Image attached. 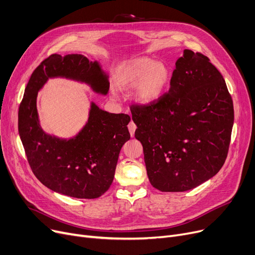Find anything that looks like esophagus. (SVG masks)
<instances>
[{"label":"esophagus","mask_w":255,"mask_h":255,"mask_svg":"<svg viewBox=\"0 0 255 255\" xmlns=\"http://www.w3.org/2000/svg\"><path fill=\"white\" fill-rule=\"evenodd\" d=\"M128 129H129V132H130V135L134 136V132H135V129H136L135 123H133L131 121V122L128 124Z\"/></svg>","instance_id":"34e87169"}]
</instances>
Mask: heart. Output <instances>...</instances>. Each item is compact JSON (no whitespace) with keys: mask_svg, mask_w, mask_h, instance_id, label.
Segmentation results:
<instances>
[{"mask_svg":"<svg viewBox=\"0 0 255 255\" xmlns=\"http://www.w3.org/2000/svg\"><path fill=\"white\" fill-rule=\"evenodd\" d=\"M170 77L169 69L162 62L149 58H139L125 65L117 76L121 89H130L139 85L135 97L141 103H152L164 92Z\"/></svg>","mask_w":255,"mask_h":255,"instance_id":"b5f03b06","label":"heart"}]
</instances>
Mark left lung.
Listing matches in <instances>:
<instances>
[{
  "mask_svg": "<svg viewBox=\"0 0 255 255\" xmlns=\"http://www.w3.org/2000/svg\"><path fill=\"white\" fill-rule=\"evenodd\" d=\"M130 110L146 173L156 189H193L223 166L234 104L223 76L203 53L185 49L168 92L152 103L132 104Z\"/></svg>",
  "mask_w": 255,
  "mask_h": 255,
  "instance_id": "1",
  "label": "left lung"
}]
</instances>
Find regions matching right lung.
<instances>
[{"label": "right lung", "mask_w": 255, "mask_h": 255, "mask_svg": "<svg viewBox=\"0 0 255 255\" xmlns=\"http://www.w3.org/2000/svg\"><path fill=\"white\" fill-rule=\"evenodd\" d=\"M86 83L101 94L110 83L97 62L83 55H51L31 75L18 110V132L28 162L36 178L47 188L76 198H97L111 187L123 144L130 139V117L110 114L92 103L89 120L70 139L50 136L39 125L38 91L50 77Z\"/></svg>", "instance_id": "obj_1"}]
</instances>
